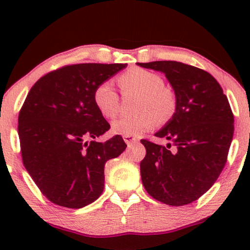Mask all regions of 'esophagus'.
Segmentation results:
<instances>
[{
    "mask_svg": "<svg viewBox=\"0 0 250 250\" xmlns=\"http://www.w3.org/2000/svg\"><path fill=\"white\" fill-rule=\"evenodd\" d=\"M123 140H125V142L127 143L128 146H131L134 145V143L139 142V139L135 136H123Z\"/></svg>",
    "mask_w": 250,
    "mask_h": 250,
    "instance_id": "obj_1",
    "label": "esophagus"
}]
</instances>
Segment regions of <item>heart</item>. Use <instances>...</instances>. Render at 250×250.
I'll return each instance as SVG.
<instances>
[{"mask_svg":"<svg viewBox=\"0 0 250 250\" xmlns=\"http://www.w3.org/2000/svg\"><path fill=\"white\" fill-rule=\"evenodd\" d=\"M119 84L122 90L140 93L137 110L135 115L121 116L111 123V131L121 136H139L156 125L170 120L176 110V97L173 90L165 87L163 79L159 74L143 69L130 68L119 76ZM94 104L105 119H111L117 114L119 95L113 83H100L93 94Z\"/></svg>","mask_w":250,"mask_h":250,"instance_id":"obj_1","label":"heart"}]
</instances>
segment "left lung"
I'll use <instances>...</instances> for the list:
<instances>
[{"instance_id":"obj_1","label":"left lung","mask_w":250,"mask_h":250,"mask_svg":"<svg viewBox=\"0 0 250 250\" xmlns=\"http://www.w3.org/2000/svg\"><path fill=\"white\" fill-rule=\"evenodd\" d=\"M161 71L176 97V110L155 136L167 147L141 140L140 163L147 193L169 206H185L202 196L220 176L234 134V115L219 82L207 71L176 61L137 63Z\"/></svg>"}]
</instances>
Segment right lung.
I'll list each match as a JSON object with an SVG mask.
<instances>
[{"label":"right lung","mask_w":250,"mask_h":250,"mask_svg":"<svg viewBox=\"0 0 250 250\" xmlns=\"http://www.w3.org/2000/svg\"><path fill=\"white\" fill-rule=\"evenodd\" d=\"M125 67L65 65L42 76L28 93L19 114L22 160L42 194L55 205L79 209L99 199L105 162L127 147L120 135L93 141L110 128L94 104V90Z\"/></svg>","instance_id":"1"}]
</instances>
